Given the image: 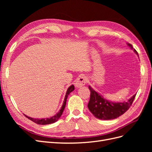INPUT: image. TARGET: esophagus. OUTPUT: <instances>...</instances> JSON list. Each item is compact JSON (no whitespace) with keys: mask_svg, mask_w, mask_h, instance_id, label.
Segmentation results:
<instances>
[{"mask_svg":"<svg viewBox=\"0 0 152 152\" xmlns=\"http://www.w3.org/2000/svg\"><path fill=\"white\" fill-rule=\"evenodd\" d=\"M87 77L86 76H80L79 79H78L75 82V86L76 87H80L82 86H83L84 85H86V84L87 83Z\"/></svg>","mask_w":152,"mask_h":152,"instance_id":"obj_1","label":"esophagus"}]
</instances>
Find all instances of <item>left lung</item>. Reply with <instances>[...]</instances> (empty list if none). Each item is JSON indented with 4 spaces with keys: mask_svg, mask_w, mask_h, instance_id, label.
Instances as JSON below:
<instances>
[{
    "mask_svg": "<svg viewBox=\"0 0 152 152\" xmlns=\"http://www.w3.org/2000/svg\"><path fill=\"white\" fill-rule=\"evenodd\" d=\"M127 45L133 49L131 44H127ZM134 51L138 55L135 49H134ZM89 89L91 91V96L87 107L95 117L104 121L116 118L127 111L136 95V94L132 96L130 99H128L127 102L113 103L104 98V97L95 91L91 86H89Z\"/></svg>",
    "mask_w": 152,
    "mask_h": 152,
    "instance_id": "left-lung-1",
    "label": "left lung"
}]
</instances>
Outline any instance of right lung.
Masks as SVG:
<instances>
[{"label":"right lung","instance_id":"obj_1","mask_svg":"<svg viewBox=\"0 0 152 152\" xmlns=\"http://www.w3.org/2000/svg\"><path fill=\"white\" fill-rule=\"evenodd\" d=\"M74 89H75V88H74V86H73V85H72L71 86L68 87L67 91H66V93L65 99H64V102H63L62 107H61L60 110H59V111L56 115H54L51 117L45 118H31V117H28L27 115H25L26 116V117H27L28 119H30V121H33L34 122L37 124H40V125H47V124H53V123L56 122V121H58V119L60 118V117L61 116V115L63 112V110L65 108L68 96L69 95V94L71 93V92H72Z\"/></svg>","mask_w":152,"mask_h":152}]
</instances>
